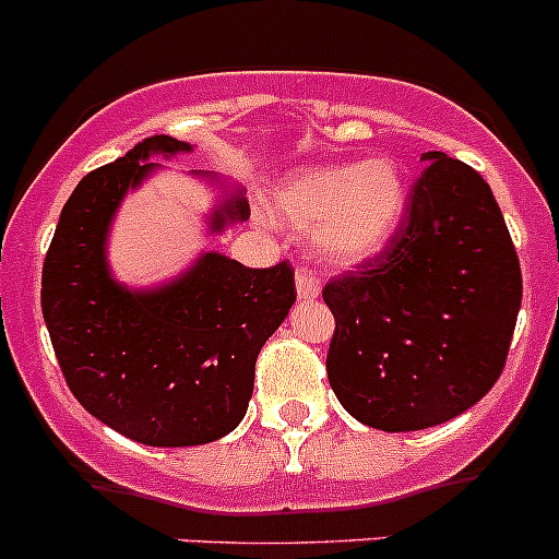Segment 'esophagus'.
Returning <instances> with one entry per match:
<instances>
[{"label":"esophagus","mask_w":559,"mask_h":559,"mask_svg":"<svg viewBox=\"0 0 559 559\" xmlns=\"http://www.w3.org/2000/svg\"><path fill=\"white\" fill-rule=\"evenodd\" d=\"M295 284H297V297L300 300H317L319 297V275L313 270L300 267L295 273Z\"/></svg>","instance_id":"obj_1"}]
</instances>
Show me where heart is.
Segmentation results:
<instances>
[{
	"mask_svg": "<svg viewBox=\"0 0 559 559\" xmlns=\"http://www.w3.org/2000/svg\"><path fill=\"white\" fill-rule=\"evenodd\" d=\"M275 210L295 229L313 231L319 253L335 264L377 257L404 215V180L395 160L297 169L275 188Z\"/></svg>",
	"mask_w": 559,
	"mask_h": 559,
	"instance_id": "heart-1",
	"label": "heart"
}]
</instances>
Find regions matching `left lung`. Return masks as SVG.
I'll return each mask as SVG.
<instances>
[{"instance_id":"1","label":"left lung","mask_w":559,"mask_h":559,"mask_svg":"<svg viewBox=\"0 0 559 559\" xmlns=\"http://www.w3.org/2000/svg\"><path fill=\"white\" fill-rule=\"evenodd\" d=\"M406 221L377 259L322 289L335 317L328 379L355 420L440 426L478 404L511 349L522 270L489 182L424 153Z\"/></svg>"}]
</instances>
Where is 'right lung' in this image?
<instances>
[{"instance_id":"obj_1","label":"right lung","mask_w":559,"mask_h":559,"mask_svg":"<svg viewBox=\"0 0 559 559\" xmlns=\"http://www.w3.org/2000/svg\"><path fill=\"white\" fill-rule=\"evenodd\" d=\"M180 153L191 144L150 135L90 171L62 207L43 262V319L64 382L100 424L153 448L204 445L240 426L259 352L297 297L292 264L253 270L215 251L153 289L114 281L106 240L119 202L158 169L147 164L153 155ZM248 213L242 193H226L210 231Z\"/></svg>"}]
</instances>
